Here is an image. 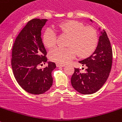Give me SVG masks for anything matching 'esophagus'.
<instances>
[{
  "mask_svg": "<svg viewBox=\"0 0 122 122\" xmlns=\"http://www.w3.org/2000/svg\"><path fill=\"white\" fill-rule=\"evenodd\" d=\"M56 66H57V67H64V66H65V64L57 63H56Z\"/></svg>",
  "mask_w": 122,
  "mask_h": 122,
  "instance_id": "1",
  "label": "esophagus"
}]
</instances>
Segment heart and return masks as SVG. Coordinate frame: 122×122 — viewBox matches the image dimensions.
Here are the masks:
<instances>
[{"instance_id": "obj_1", "label": "heart", "mask_w": 122, "mask_h": 122, "mask_svg": "<svg viewBox=\"0 0 122 122\" xmlns=\"http://www.w3.org/2000/svg\"><path fill=\"white\" fill-rule=\"evenodd\" d=\"M56 30L61 35L69 36L67 48H55L49 53V58L53 61L61 64L68 63L76 55L80 58H86L95 51L97 48L99 36L97 31L91 26H85L79 21L71 20L59 24ZM44 45L51 48L56 44V33L48 28L43 36Z\"/></svg>"}]
</instances>
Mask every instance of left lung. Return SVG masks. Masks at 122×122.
Masks as SVG:
<instances>
[{
    "label": "left lung",
    "mask_w": 122,
    "mask_h": 122,
    "mask_svg": "<svg viewBox=\"0 0 122 122\" xmlns=\"http://www.w3.org/2000/svg\"><path fill=\"white\" fill-rule=\"evenodd\" d=\"M79 62L86 69L81 73L79 69L74 68L71 79L72 86L81 94L96 92L107 81L112 64V50L104 30L101 31L97 46L92 55Z\"/></svg>",
    "instance_id": "8db88e82"
}]
</instances>
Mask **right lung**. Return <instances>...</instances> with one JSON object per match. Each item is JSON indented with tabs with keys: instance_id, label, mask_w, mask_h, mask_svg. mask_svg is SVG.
Listing matches in <instances>:
<instances>
[{
	"instance_id": "right-lung-1",
	"label": "right lung",
	"mask_w": 122,
	"mask_h": 122,
	"mask_svg": "<svg viewBox=\"0 0 122 122\" xmlns=\"http://www.w3.org/2000/svg\"><path fill=\"white\" fill-rule=\"evenodd\" d=\"M46 19L34 18L29 21L15 39L12 50V70L21 87L31 94H41L53 84L51 72L56 68L53 62H47L46 50L41 37ZM47 63L43 69L40 65Z\"/></svg>"
}]
</instances>
